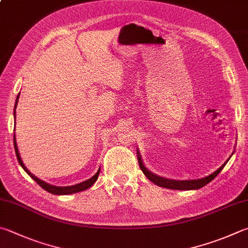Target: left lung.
Here are the masks:
<instances>
[{
	"mask_svg": "<svg viewBox=\"0 0 248 248\" xmlns=\"http://www.w3.org/2000/svg\"><path fill=\"white\" fill-rule=\"evenodd\" d=\"M138 155V160H139V165L140 168L143 171V173L146 175V178L152 181L154 184L161 187L165 188H170V190H180V191H190V190H199V188L205 186L206 184H208L209 182L213 181V180L217 177V175L220 173V171L223 169L224 166L227 165V163L229 161V159H227V161H224V164L221 166V167L218 168L217 170L215 171L209 175H207L205 178H201V179H194V180H173V179H168V178H164L160 177V175H157L155 173L151 172L145 166H144L141 155L140 153H137ZM233 155V154H232ZM231 155V156H232ZM230 156V157H231Z\"/></svg>",
	"mask_w": 248,
	"mask_h": 248,
	"instance_id": "1",
	"label": "left lung"
}]
</instances>
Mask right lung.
I'll list each match as a JSON object with an SVG mask.
<instances>
[{
	"instance_id": "1",
	"label": "right lung",
	"mask_w": 248,
	"mask_h": 248,
	"mask_svg": "<svg viewBox=\"0 0 248 248\" xmlns=\"http://www.w3.org/2000/svg\"><path fill=\"white\" fill-rule=\"evenodd\" d=\"M18 98H19V94L17 95L16 98V103H15V107H14V116L16 114V107H17V103H18ZM14 147H15V153H16V156H17V159H18V163L22 167L27 173H28L31 178H32L35 182H37L40 186H41L43 190H46V192L51 193V194L54 195H68V194H74V193H78L81 191H85L88 190L89 187H91L93 186V183L96 181L98 174H100V169L97 170V172L93 175L92 178H90L88 180H85V181L78 183V184H75V186H52V184L46 183V181H42V180H40L39 178L35 177L34 174H32L30 172V171L27 169L26 166L24 165L21 160V157L19 155V152H18V147H17V143H16V138H15V134H14Z\"/></svg>"
}]
</instances>
